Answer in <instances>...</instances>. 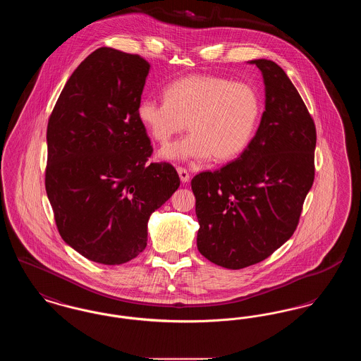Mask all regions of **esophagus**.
Segmentation results:
<instances>
[{"mask_svg": "<svg viewBox=\"0 0 361 361\" xmlns=\"http://www.w3.org/2000/svg\"><path fill=\"white\" fill-rule=\"evenodd\" d=\"M177 172H178V176H180V178H181L183 183H188L190 176H189V172L185 168L178 166V168H177Z\"/></svg>", "mask_w": 361, "mask_h": 361, "instance_id": "1", "label": "esophagus"}]
</instances>
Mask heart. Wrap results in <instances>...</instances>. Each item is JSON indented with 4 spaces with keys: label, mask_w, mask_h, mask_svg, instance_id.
<instances>
[{
    "label": "heart",
    "mask_w": 361,
    "mask_h": 361,
    "mask_svg": "<svg viewBox=\"0 0 361 361\" xmlns=\"http://www.w3.org/2000/svg\"><path fill=\"white\" fill-rule=\"evenodd\" d=\"M165 100L143 99L137 119L155 142L165 145L183 133L188 137L161 150V158L228 161L240 155L257 126L261 103L256 89L218 75H189L166 86Z\"/></svg>",
    "instance_id": "heart-1"
}]
</instances>
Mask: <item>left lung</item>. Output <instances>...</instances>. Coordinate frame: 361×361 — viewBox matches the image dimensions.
<instances>
[{
	"label": "left lung",
	"instance_id": "8db88e82",
	"mask_svg": "<svg viewBox=\"0 0 361 361\" xmlns=\"http://www.w3.org/2000/svg\"><path fill=\"white\" fill-rule=\"evenodd\" d=\"M265 84V111L243 153L192 181L197 249L211 262L242 269L269 257L296 230L314 183L315 124L284 70L250 61Z\"/></svg>",
	"mask_w": 361,
	"mask_h": 361
}]
</instances>
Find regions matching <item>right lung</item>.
Wrapping results in <instances>:
<instances>
[{"mask_svg":"<svg viewBox=\"0 0 361 361\" xmlns=\"http://www.w3.org/2000/svg\"><path fill=\"white\" fill-rule=\"evenodd\" d=\"M149 62L100 47L70 75L47 124L46 192L58 231L84 257L121 265L147 245V222L176 189L137 119Z\"/></svg>","mask_w":361,"mask_h":361,"instance_id":"1","label":"right lung"}]
</instances>
